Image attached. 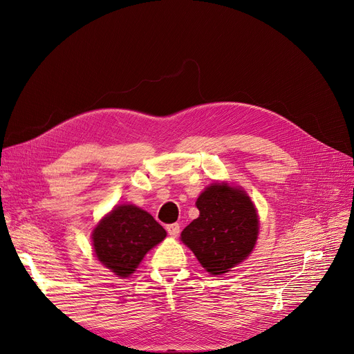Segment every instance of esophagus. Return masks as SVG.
I'll use <instances>...</instances> for the list:
<instances>
[{"label":"esophagus","mask_w":354,"mask_h":354,"mask_svg":"<svg viewBox=\"0 0 354 354\" xmlns=\"http://www.w3.org/2000/svg\"><path fill=\"white\" fill-rule=\"evenodd\" d=\"M166 231H167V234H169L171 236H178L179 235V232H180V227H179V224H169V225H166Z\"/></svg>","instance_id":"34e87169"}]
</instances>
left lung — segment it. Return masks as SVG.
I'll list each match as a JSON object with an SVG mask.
<instances>
[{
    "mask_svg": "<svg viewBox=\"0 0 354 354\" xmlns=\"http://www.w3.org/2000/svg\"><path fill=\"white\" fill-rule=\"evenodd\" d=\"M199 216L180 234L201 266L212 275L228 272L251 254L258 238V215L241 188L212 183L196 199Z\"/></svg>",
    "mask_w": 354,
    "mask_h": 354,
    "instance_id": "8db88e82",
    "label": "left lung"
}]
</instances>
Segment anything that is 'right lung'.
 <instances>
[{
	"mask_svg": "<svg viewBox=\"0 0 354 354\" xmlns=\"http://www.w3.org/2000/svg\"><path fill=\"white\" fill-rule=\"evenodd\" d=\"M166 231L155 218L135 205H119L91 234L99 261L118 277H129L149 250L165 239Z\"/></svg>",
	"mask_w": 354,
	"mask_h": 354,
	"instance_id": "1",
	"label": "right lung"
}]
</instances>
